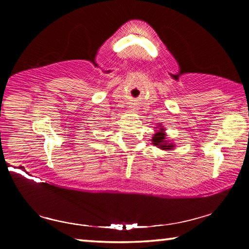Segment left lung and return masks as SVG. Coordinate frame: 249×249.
<instances>
[{"label": "left lung", "instance_id": "left-lung-1", "mask_svg": "<svg viewBox=\"0 0 249 249\" xmlns=\"http://www.w3.org/2000/svg\"><path fill=\"white\" fill-rule=\"evenodd\" d=\"M153 144L155 146L159 147L161 149H174L175 145L172 142H168V141L166 140V134H165V128L163 127H159V129L154 134L153 136Z\"/></svg>", "mask_w": 249, "mask_h": 249}]
</instances>
